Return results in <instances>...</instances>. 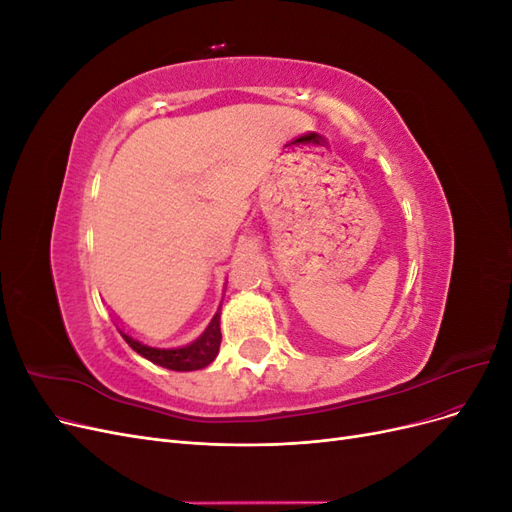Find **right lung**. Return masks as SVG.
Returning a JSON list of instances; mask_svg holds the SVG:
<instances>
[{"label":"right lung","mask_w":512,"mask_h":512,"mask_svg":"<svg viewBox=\"0 0 512 512\" xmlns=\"http://www.w3.org/2000/svg\"><path fill=\"white\" fill-rule=\"evenodd\" d=\"M121 337L126 339L128 346L134 352L145 356V359L151 363L173 369V371H196L211 365L220 352V342H222L220 314H215L209 322V327L203 331V335L196 337L188 346L156 348V346H147L143 342H138V339L126 335L123 331H121Z\"/></svg>","instance_id":"obj_1"}]
</instances>
